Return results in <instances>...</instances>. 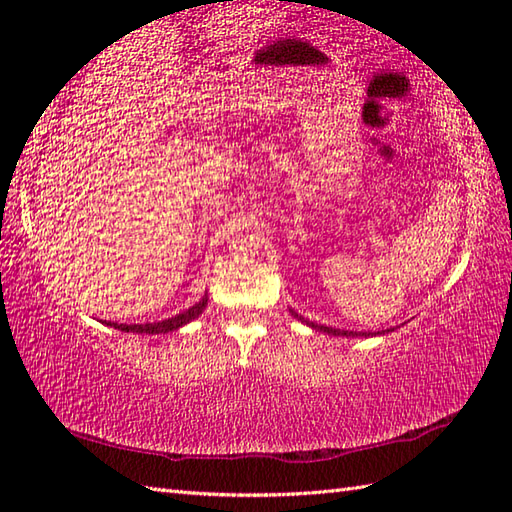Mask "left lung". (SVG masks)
Masks as SVG:
<instances>
[{"label":"left lung","instance_id":"1","mask_svg":"<svg viewBox=\"0 0 512 512\" xmlns=\"http://www.w3.org/2000/svg\"><path fill=\"white\" fill-rule=\"evenodd\" d=\"M292 312V317H295V319H299V321H303V317H299V314L295 312V310H290ZM312 325V328L314 330H319V332H328V334H334V336H369V332H361V334H358V332H347V330H336V328H325V325H314V323H310ZM385 334V332H383Z\"/></svg>","mask_w":512,"mask_h":512}]
</instances>
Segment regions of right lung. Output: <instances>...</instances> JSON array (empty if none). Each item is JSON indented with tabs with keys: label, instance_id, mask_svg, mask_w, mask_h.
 <instances>
[{
	"label": "right lung",
	"instance_id": "1",
	"mask_svg": "<svg viewBox=\"0 0 512 512\" xmlns=\"http://www.w3.org/2000/svg\"><path fill=\"white\" fill-rule=\"evenodd\" d=\"M206 303H209V299L202 297V301L195 303V306H191L187 312L176 314V317L165 319V321H158V323H143V325L134 323V325H127V323H112V321H110L107 325H112V328L121 330V332H136V334H167V332H173V330L182 328V325H187V323H189V321H193L195 317H200L202 310L206 308Z\"/></svg>",
	"mask_w": 512,
	"mask_h": 512
}]
</instances>
